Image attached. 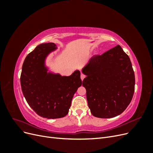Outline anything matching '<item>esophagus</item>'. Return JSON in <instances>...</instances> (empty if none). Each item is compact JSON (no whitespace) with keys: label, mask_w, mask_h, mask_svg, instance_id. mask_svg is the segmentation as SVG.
I'll list each match as a JSON object with an SVG mask.
<instances>
[{"label":"esophagus","mask_w":153,"mask_h":153,"mask_svg":"<svg viewBox=\"0 0 153 153\" xmlns=\"http://www.w3.org/2000/svg\"><path fill=\"white\" fill-rule=\"evenodd\" d=\"M85 75H84V74H81V76H80V78H81V80L83 81V80L85 78Z\"/></svg>","instance_id":"1"}]
</instances>
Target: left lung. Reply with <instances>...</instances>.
Wrapping results in <instances>:
<instances>
[{
  "label": "left lung",
  "mask_w": 153,
  "mask_h": 153,
  "mask_svg": "<svg viewBox=\"0 0 153 153\" xmlns=\"http://www.w3.org/2000/svg\"><path fill=\"white\" fill-rule=\"evenodd\" d=\"M82 72L87 76L82 85L94 117H116L130 103L135 91V73L129 57L119 45L101 55L92 56Z\"/></svg>",
  "instance_id": "left-lung-1"
}]
</instances>
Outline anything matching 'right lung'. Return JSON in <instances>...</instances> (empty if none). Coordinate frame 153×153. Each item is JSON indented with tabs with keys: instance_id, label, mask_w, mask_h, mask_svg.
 Returning a JSON list of instances; mask_svg holds the SVG:
<instances>
[{
	"instance_id": "1",
	"label": "right lung",
	"mask_w": 153,
	"mask_h": 153,
	"mask_svg": "<svg viewBox=\"0 0 153 153\" xmlns=\"http://www.w3.org/2000/svg\"><path fill=\"white\" fill-rule=\"evenodd\" d=\"M57 47L53 43L38 45L25 59L20 76L27 103L38 115L47 119L66 116L74 94L82 85L79 70L62 76L47 66V59Z\"/></svg>"
}]
</instances>
